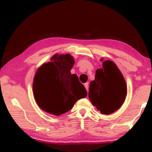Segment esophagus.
Masks as SVG:
<instances>
[{
    "instance_id": "1",
    "label": "esophagus",
    "mask_w": 152,
    "mask_h": 152,
    "mask_svg": "<svg viewBox=\"0 0 152 152\" xmlns=\"http://www.w3.org/2000/svg\"><path fill=\"white\" fill-rule=\"evenodd\" d=\"M84 86H85V88H86V89L87 90V91H88V83H84Z\"/></svg>"
}]
</instances>
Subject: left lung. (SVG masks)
<instances>
[{
    "mask_svg": "<svg viewBox=\"0 0 152 152\" xmlns=\"http://www.w3.org/2000/svg\"><path fill=\"white\" fill-rule=\"evenodd\" d=\"M96 71L95 79L90 82L88 97L94 106L103 114L114 113L122 106L127 94L124 78L112 61H104Z\"/></svg>",
    "mask_w": 152,
    "mask_h": 152,
    "instance_id": "1",
    "label": "left lung"
}]
</instances>
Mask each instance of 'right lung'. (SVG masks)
I'll use <instances>...</instances> for the list:
<instances>
[{
    "label": "right lung",
    "instance_id": "1",
    "mask_svg": "<svg viewBox=\"0 0 152 152\" xmlns=\"http://www.w3.org/2000/svg\"><path fill=\"white\" fill-rule=\"evenodd\" d=\"M51 61L43 64L35 74L33 89L35 100L41 109L60 116L72 109L87 92L76 74H71L74 58L70 54H54ZM47 95L46 101L43 98Z\"/></svg>",
    "mask_w": 152,
    "mask_h": 152
}]
</instances>
